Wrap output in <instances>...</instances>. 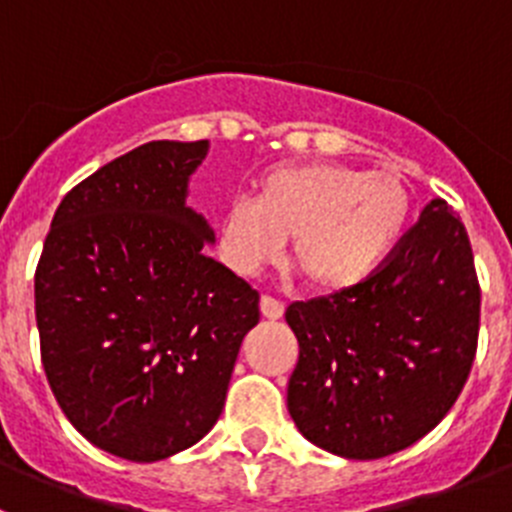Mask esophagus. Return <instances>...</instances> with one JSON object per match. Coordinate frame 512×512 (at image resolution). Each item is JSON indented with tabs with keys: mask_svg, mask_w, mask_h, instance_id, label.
<instances>
[{
	"mask_svg": "<svg viewBox=\"0 0 512 512\" xmlns=\"http://www.w3.org/2000/svg\"><path fill=\"white\" fill-rule=\"evenodd\" d=\"M261 307V315H264L266 320H279L284 315V305L279 300H274V297H261L259 302Z\"/></svg>",
	"mask_w": 512,
	"mask_h": 512,
	"instance_id": "esophagus-1",
	"label": "esophagus"
}]
</instances>
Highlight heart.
I'll use <instances>...</instances> for the list:
<instances>
[{
	"mask_svg": "<svg viewBox=\"0 0 512 512\" xmlns=\"http://www.w3.org/2000/svg\"><path fill=\"white\" fill-rule=\"evenodd\" d=\"M413 197L395 171H361L310 161L266 169L253 184V202L235 200L217 220L225 264L253 277L282 256L320 295L361 287L392 259L405 238Z\"/></svg>",
	"mask_w": 512,
	"mask_h": 512,
	"instance_id": "obj_1",
	"label": "heart"
}]
</instances>
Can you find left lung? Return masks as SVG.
<instances>
[{"instance_id": "obj_1", "label": "left lung", "mask_w": 512, "mask_h": 512, "mask_svg": "<svg viewBox=\"0 0 512 512\" xmlns=\"http://www.w3.org/2000/svg\"><path fill=\"white\" fill-rule=\"evenodd\" d=\"M284 318L300 343L287 410L302 436L343 459L408 449L449 413L477 351L467 228L436 197L369 282Z\"/></svg>"}]
</instances>
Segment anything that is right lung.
<instances>
[{
  "label": "right lung",
  "instance_id": "obj_1",
  "mask_svg": "<svg viewBox=\"0 0 512 512\" xmlns=\"http://www.w3.org/2000/svg\"><path fill=\"white\" fill-rule=\"evenodd\" d=\"M210 140H151L76 184L35 271L40 356L76 431L128 461L169 459L223 413L259 292L207 256L187 207Z\"/></svg>",
  "mask_w": 512,
  "mask_h": 512
}]
</instances>
